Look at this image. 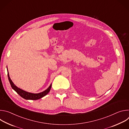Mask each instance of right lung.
<instances>
[{
    "label": "right lung",
    "mask_w": 129,
    "mask_h": 129,
    "mask_svg": "<svg viewBox=\"0 0 129 129\" xmlns=\"http://www.w3.org/2000/svg\"><path fill=\"white\" fill-rule=\"evenodd\" d=\"M8 79H9V82H10V83L11 84L12 88L21 97H22V98H23L25 100H37L43 98V96H45L47 94H48V93L49 92V91L51 89V84L49 86V87L46 90L44 91L43 92H41V93H29V92H28L25 91L19 88H18L16 86H15L10 78L9 72L8 73Z\"/></svg>",
    "instance_id": "1"
}]
</instances>
